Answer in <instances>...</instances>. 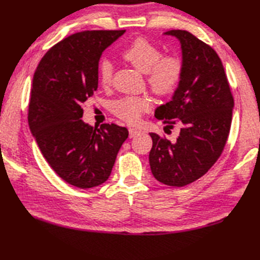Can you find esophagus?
Masks as SVG:
<instances>
[{
    "label": "esophagus",
    "instance_id": "esophagus-1",
    "mask_svg": "<svg viewBox=\"0 0 260 260\" xmlns=\"http://www.w3.org/2000/svg\"><path fill=\"white\" fill-rule=\"evenodd\" d=\"M140 130H138V129H136V128H129V136H130V138H134V137H136V136H138L140 134Z\"/></svg>",
    "mask_w": 260,
    "mask_h": 260
}]
</instances>
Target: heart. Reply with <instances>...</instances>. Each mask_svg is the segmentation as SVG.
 <instances>
[{
    "label": "heart",
    "instance_id": "heart-1",
    "mask_svg": "<svg viewBox=\"0 0 260 260\" xmlns=\"http://www.w3.org/2000/svg\"><path fill=\"white\" fill-rule=\"evenodd\" d=\"M123 60L146 73L147 82L158 95L171 94L180 83L183 74V62L178 55L166 54L157 44L146 38H137L121 52ZM100 83L108 86L112 83L113 66L102 60L98 68ZM151 100L146 95H126L112 102L114 115L128 123H136L141 115L151 110Z\"/></svg>",
    "mask_w": 260,
    "mask_h": 260
}]
</instances>
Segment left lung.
I'll return each mask as SVG.
<instances>
[{"label":"left lung","mask_w":260,"mask_h":260,"mask_svg":"<svg viewBox=\"0 0 260 260\" xmlns=\"http://www.w3.org/2000/svg\"><path fill=\"white\" fill-rule=\"evenodd\" d=\"M181 44L183 74L171 101L154 115L168 128L180 126L171 142L151 132L150 168L158 181L183 187L203 177L220 157L232 125L234 98L220 57L210 45L183 30H171Z\"/></svg>","instance_id":"obj_1"}]
</instances>
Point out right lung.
Segmentation results:
<instances>
[{
  "label": "right lung",
  "mask_w": 260,
  "mask_h": 260,
  "mask_svg": "<svg viewBox=\"0 0 260 260\" xmlns=\"http://www.w3.org/2000/svg\"><path fill=\"white\" fill-rule=\"evenodd\" d=\"M125 30L83 31L53 45L33 76L27 121L43 157L59 177L88 189L108 180L128 129L91 126L82 103L98 89L102 52Z\"/></svg>",
  "instance_id": "right-lung-1"
}]
</instances>
